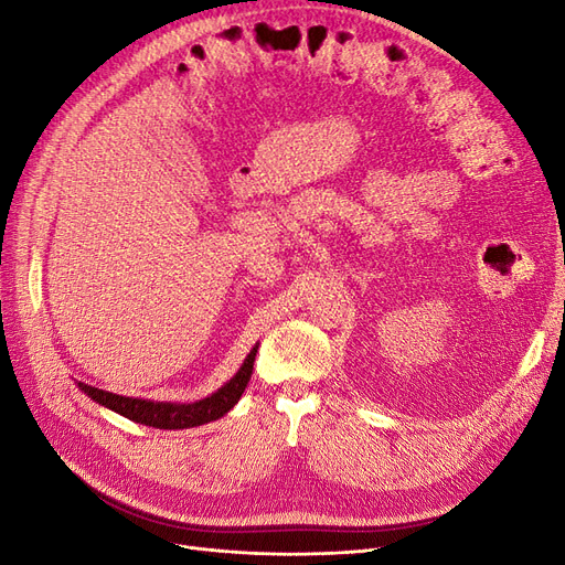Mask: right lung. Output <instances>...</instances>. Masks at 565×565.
Instances as JSON below:
<instances>
[{
  "instance_id": "right-lung-1",
  "label": "right lung",
  "mask_w": 565,
  "mask_h": 565,
  "mask_svg": "<svg viewBox=\"0 0 565 565\" xmlns=\"http://www.w3.org/2000/svg\"><path fill=\"white\" fill-rule=\"evenodd\" d=\"M256 349H259V344L247 353L241 370H237L224 386L216 388L212 396L195 403H167V401L160 403V401H146V398H129V396H119V393L89 386L84 382H75V384L79 386L82 393H87L94 403L104 405L113 409V413L122 415L136 424L156 426V429H193V426L221 419L237 401H241L243 391L252 377Z\"/></svg>"
}]
</instances>
